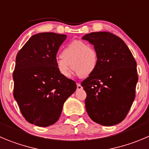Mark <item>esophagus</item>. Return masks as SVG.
Segmentation results:
<instances>
[{"label":"esophagus","mask_w":149,"mask_h":149,"mask_svg":"<svg viewBox=\"0 0 149 149\" xmlns=\"http://www.w3.org/2000/svg\"><path fill=\"white\" fill-rule=\"evenodd\" d=\"M82 88H83V87H82L81 85H80V83H77V90H81Z\"/></svg>","instance_id":"1"}]
</instances>
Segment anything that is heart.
<instances>
[{"label":"heart","instance_id":"b5f03b06","mask_svg":"<svg viewBox=\"0 0 149 149\" xmlns=\"http://www.w3.org/2000/svg\"><path fill=\"white\" fill-rule=\"evenodd\" d=\"M61 57L56 61V66L64 77L71 75L72 69L79 77L86 78L94 72L98 65L97 49L81 40H74L66 45Z\"/></svg>","mask_w":149,"mask_h":149}]
</instances>
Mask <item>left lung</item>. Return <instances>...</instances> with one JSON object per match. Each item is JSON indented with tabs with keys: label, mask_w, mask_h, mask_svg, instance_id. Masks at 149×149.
<instances>
[{
	"label": "left lung",
	"mask_w": 149,
	"mask_h": 149,
	"mask_svg": "<svg viewBox=\"0 0 149 149\" xmlns=\"http://www.w3.org/2000/svg\"><path fill=\"white\" fill-rule=\"evenodd\" d=\"M83 39L92 44L98 53L97 69L81 83L86 92V111L101 125L119 124L135 98L137 63L125 42L113 33L92 32Z\"/></svg>",
	"instance_id": "left-lung-1"
}]
</instances>
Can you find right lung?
Here are the masks:
<instances>
[{
	"mask_svg": "<svg viewBox=\"0 0 149 149\" xmlns=\"http://www.w3.org/2000/svg\"><path fill=\"white\" fill-rule=\"evenodd\" d=\"M64 34L40 33L18 52L13 72L14 97L28 122L39 127L55 124L63 103L75 91L76 83L56 66V55Z\"/></svg>",
	"mask_w": 149,
	"mask_h": 149,
	"instance_id": "obj_1",
	"label": "right lung"
}]
</instances>
